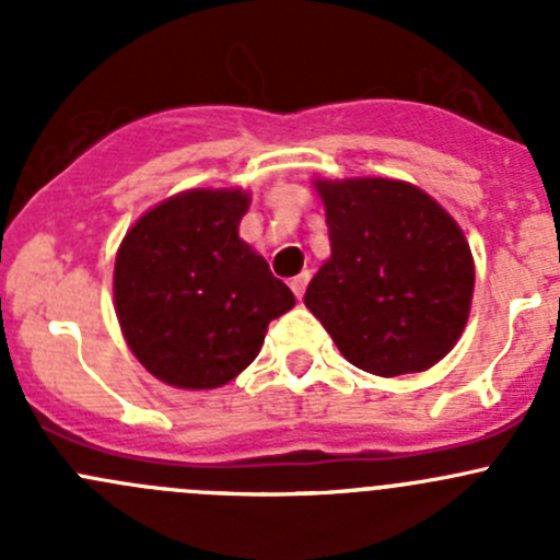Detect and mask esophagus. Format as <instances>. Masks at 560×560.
Segmentation results:
<instances>
[{
	"mask_svg": "<svg viewBox=\"0 0 560 560\" xmlns=\"http://www.w3.org/2000/svg\"><path fill=\"white\" fill-rule=\"evenodd\" d=\"M308 279H312V273H308V270H303V273H298L295 279L290 281L292 292H295L298 298H303V292H306V287H308Z\"/></svg>",
	"mask_w": 560,
	"mask_h": 560,
	"instance_id": "obj_1",
	"label": "esophagus"
}]
</instances>
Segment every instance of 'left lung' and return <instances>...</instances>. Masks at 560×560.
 Listing matches in <instances>:
<instances>
[{
	"label": "left lung",
	"instance_id": "left-lung-1",
	"mask_svg": "<svg viewBox=\"0 0 560 560\" xmlns=\"http://www.w3.org/2000/svg\"><path fill=\"white\" fill-rule=\"evenodd\" d=\"M316 191L332 257L308 284V312L369 374L436 365L460 338L474 292L471 248L455 219L404 180H316Z\"/></svg>",
	"mask_w": 560,
	"mask_h": 560
}]
</instances>
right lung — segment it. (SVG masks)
<instances>
[{
	"label": "right lung",
	"mask_w": 560,
	"mask_h": 560,
	"mask_svg": "<svg viewBox=\"0 0 560 560\" xmlns=\"http://www.w3.org/2000/svg\"><path fill=\"white\" fill-rule=\"evenodd\" d=\"M246 208L238 189L184 191L140 217L118 248L124 338L167 385H228L257 358L270 322L295 306L290 287L238 238Z\"/></svg>",
	"instance_id": "add662e5"
}]
</instances>
